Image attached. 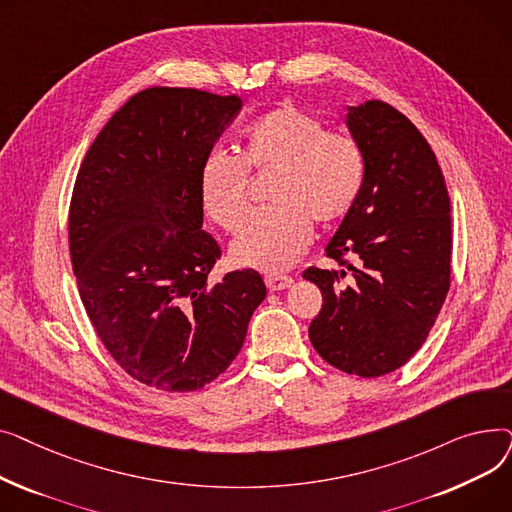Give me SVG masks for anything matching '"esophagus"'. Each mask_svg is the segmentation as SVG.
<instances>
[{
    "mask_svg": "<svg viewBox=\"0 0 512 512\" xmlns=\"http://www.w3.org/2000/svg\"><path fill=\"white\" fill-rule=\"evenodd\" d=\"M292 278L290 276H278V274H270V276H265V286L270 288L272 292H276V290H286V288H290L292 286Z\"/></svg>",
    "mask_w": 512,
    "mask_h": 512,
    "instance_id": "1",
    "label": "esophagus"
}]
</instances>
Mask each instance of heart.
Wrapping results in <instances>:
<instances>
[{"label": "heart", "mask_w": 512, "mask_h": 512, "mask_svg": "<svg viewBox=\"0 0 512 512\" xmlns=\"http://www.w3.org/2000/svg\"><path fill=\"white\" fill-rule=\"evenodd\" d=\"M247 172L270 176L265 209L234 238L236 265L278 274L305 253L311 222L332 226L353 209L365 180V155L353 134L326 130L319 118L280 105L242 134L240 155L213 151L199 172L209 218L236 232L249 213Z\"/></svg>", "instance_id": "heart-1"}]
</instances>
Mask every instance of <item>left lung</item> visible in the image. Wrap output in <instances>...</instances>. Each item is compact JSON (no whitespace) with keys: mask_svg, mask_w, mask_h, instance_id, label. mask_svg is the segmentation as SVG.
<instances>
[{"mask_svg":"<svg viewBox=\"0 0 512 512\" xmlns=\"http://www.w3.org/2000/svg\"><path fill=\"white\" fill-rule=\"evenodd\" d=\"M346 126L363 149L365 180L326 247L344 270L303 274L324 297L309 338L336 369L380 378L419 351L446 301L450 199L432 147L405 114L373 99L348 107ZM346 273L352 282L342 285Z\"/></svg>","mask_w":512,"mask_h":512,"instance_id":"8db88e82","label":"left lung"}]
</instances>
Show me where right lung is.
<instances>
[{
    "label": "right lung",
    "mask_w": 512,
    "mask_h": 512,
    "mask_svg": "<svg viewBox=\"0 0 512 512\" xmlns=\"http://www.w3.org/2000/svg\"><path fill=\"white\" fill-rule=\"evenodd\" d=\"M236 95L151 87L103 126L76 174L68 240L80 301L107 353L168 392L213 382L240 353L265 299L255 270L207 276L199 172L240 112Z\"/></svg>",
    "instance_id": "right-lung-1"
}]
</instances>
